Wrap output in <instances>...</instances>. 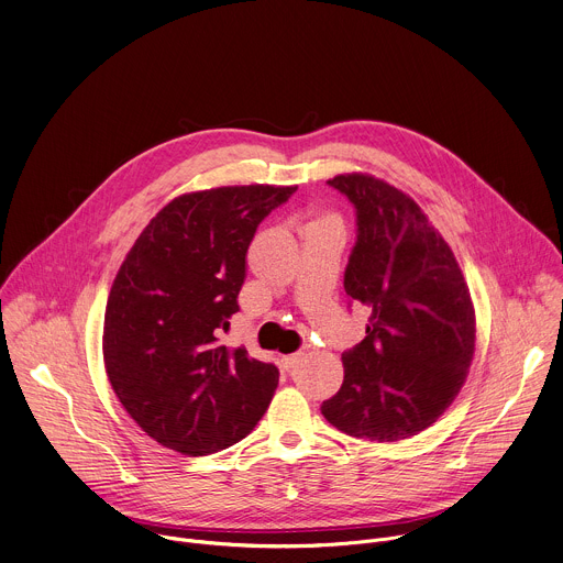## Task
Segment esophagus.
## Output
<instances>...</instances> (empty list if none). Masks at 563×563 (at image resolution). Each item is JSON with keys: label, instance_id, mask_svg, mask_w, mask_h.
Listing matches in <instances>:
<instances>
[{"label": "esophagus", "instance_id": "esophagus-1", "mask_svg": "<svg viewBox=\"0 0 563 563\" xmlns=\"http://www.w3.org/2000/svg\"><path fill=\"white\" fill-rule=\"evenodd\" d=\"M300 358H302V354H300V352H294V354L283 356V358H280V363H283V367H285V369H294V367L300 363Z\"/></svg>", "mask_w": 563, "mask_h": 563}]
</instances>
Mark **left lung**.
I'll return each mask as SVG.
<instances>
[{
    "mask_svg": "<svg viewBox=\"0 0 563 563\" xmlns=\"http://www.w3.org/2000/svg\"><path fill=\"white\" fill-rule=\"evenodd\" d=\"M328 183L356 207L345 291L372 313L320 412L356 439H410L437 423L467 378L474 302L450 245L408 194L372 174Z\"/></svg>",
    "mask_w": 563,
    "mask_h": 563,
    "instance_id": "1",
    "label": "left lung"
}]
</instances>
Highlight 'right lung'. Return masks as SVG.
<instances>
[{"instance_id": "right-lung-1", "label": "right lung", "mask_w": 563, "mask_h": 563, "mask_svg": "<svg viewBox=\"0 0 563 563\" xmlns=\"http://www.w3.org/2000/svg\"><path fill=\"white\" fill-rule=\"evenodd\" d=\"M296 189L183 194L120 265L104 311V369L122 408L159 445L189 456L224 450L269 408L278 369L218 336L238 311L258 224Z\"/></svg>"}]
</instances>
